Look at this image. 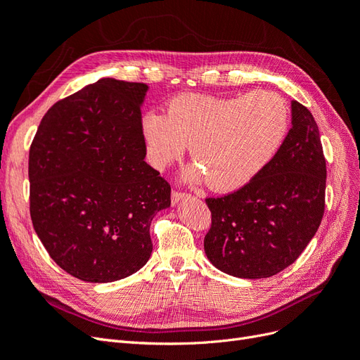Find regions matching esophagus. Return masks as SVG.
<instances>
[{"mask_svg": "<svg viewBox=\"0 0 360 360\" xmlns=\"http://www.w3.org/2000/svg\"><path fill=\"white\" fill-rule=\"evenodd\" d=\"M189 197H191V193H188V192H181V191H172V193H171L172 204H176V202H179L180 200H183V198H189Z\"/></svg>", "mask_w": 360, "mask_h": 360, "instance_id": "esophagus-1", "label": "esophagus"}]
</instances>
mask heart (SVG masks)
Masks as SVG:
<instances>
[{"label": "heart", "instance_id": "heart-1", "mask_svg": "<svg viewBox=\"0 0 360 360\" xmlns=\"http://www.w3.org/2000/svg\"><path fill=\"white\" fill-rule=\"evenodd\" d=\"M288 127V103L274 91L234 97L180 94L168 102L165 115H146L143 135L155 168L180 159L191 146L198 176L214 191L231 192L269 165Z\"/></svg>", "mask_w": 360, "mask_h": 360}]
</instances>
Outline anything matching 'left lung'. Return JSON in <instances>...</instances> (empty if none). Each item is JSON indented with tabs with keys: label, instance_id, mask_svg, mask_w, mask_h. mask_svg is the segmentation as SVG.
<instances>
[{
	"label": "left lung",
	"instance_id": "left-lung-1",
	"mask_svg": "<svg viewBox=\"0 0 360 360\" xmlns=\"http://www.w3.org/2000/svg\"><path fill=\"white\" fill-rule=\"evenodd\" d=\"M292 127L255 179L224 197L205 198L212 226L205 255L225 274L259 279L299 258L317 233L326 205V159L319 126L291 102Z\"/></svg>",
	"mask_w": 360,
	"mask_h": 360
}]
</instances>
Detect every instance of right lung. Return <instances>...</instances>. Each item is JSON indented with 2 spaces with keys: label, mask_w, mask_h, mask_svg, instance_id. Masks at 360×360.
Instances as JSON below:
<instances>
[{
  "label": "right lung",
  "mask_w": 360,
  "mask_h": 360,
  "mask_svg": "<svg viewBox=\"0 0 360 360\" xmlns=\"http://www.w3.org/2000/svg\"><path fill=\"white\" fill-rule=\"evenodd\" d=\"M143 82L103 78L53 103L30 147V214L51 258L72 276L112 282L153 250L150 224L169 183L144 160Z\"/></svg>",
  "instance_id": "add662e5"
}]
</instances>
